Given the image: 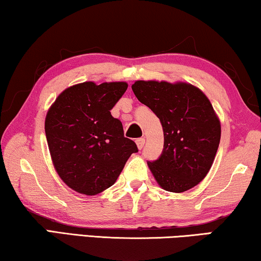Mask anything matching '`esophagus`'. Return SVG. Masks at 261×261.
<instances>
[{
	"instance_id": "1",
	"label": "esophagus",
	"mask_w": 261,
	"mask_h": 261,
	"mask_svg": "<svg viewBox=\"0 0 261 261\" xmlns=\"http://www.w3.org/2000/svg\"><path fill=\"white\" fill-rule=\"evenodd\" d=\"M136 143H137L138 149L142 150L143 147H144V144H145V139H144V138H138L137 141H136Z\"/></svg>"
}]
</instances>
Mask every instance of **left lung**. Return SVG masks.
Listing matches in <instances>:
<instances>
[{
	"label": "left lung",
	"mask_w": 261,
	"mask_h": 261,
	"mask_svg": "<svg viewBox=\"0 0 261 261\" xmlns=\"http://www.w3.org/2000/svg\"><path fill=\"white\" fill-rule=\"evenodd\" d=\"M132 91L161 120L164 149L147 162L155 180L170 192H184L204 179L220 142V122L199 89L188 83L137 81Z\"/></svg>",
	"instance_id": "obj_1"
}]
</instances>
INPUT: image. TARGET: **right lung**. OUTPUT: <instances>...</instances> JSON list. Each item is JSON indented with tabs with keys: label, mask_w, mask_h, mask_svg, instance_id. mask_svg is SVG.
Masks as SVG:
<instances>
[{
	"label": "right lung",
	"mask_w": 261,
	"mask_h": 261,
	"mask_svg": "<svg viewBox=\"0 0 261 261\" xmlns=\"http://www.w3.org/2000/svg\"><path fill=\"white\" fill-rule=\"evenodd\" d=\"M125 82H84L57 97L45 117V136L61 179L76 192L95 196L115 184L130 155L138 152L124 137L111 109L126 91Z\"/></svg>",
	"instance_id": "right-lung-1"
}]
</instances>
